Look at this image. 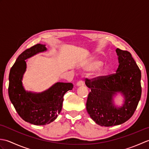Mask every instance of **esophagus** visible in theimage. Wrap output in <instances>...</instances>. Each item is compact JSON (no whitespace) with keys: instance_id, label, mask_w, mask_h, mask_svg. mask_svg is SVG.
Returning <instances> with one entry per match:
<instances>
[{"instance_id":"obj_1","label":"esophagus","mask_w":149,"mask_h":149,"mask_svg":"<svg viewBox=\"0 0 149 149\" xmlns=\"http://www.w3.org/2000/svg\"><path fill=\"white\" fill-rule=\"evenodd\" d=\"M84 85V82L83 81H79L77 83V86H83Z\"/></svg>"}]
</instances>
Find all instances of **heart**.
Listing matches in <instances>:
<instances>
[{"mask_svg":"<svg viewBox=\"0 0 149 149\" xmlns=\"http://www.w3.org/2000/svg\"><path fill=\"white\" fill-rule=\"evenodd\" d=\"M102 65V61H100V59H95L88 63L87 66H86V68L88 70H96L97 69L96 71L93 73V77L95 78L102 77L106 76V75L108 74L109 69L107 67H102L99 68Z\"/></svg>","mask_w":149,"mask_h":149,"instance_id":"obj_1","label":"heart"}]
</instances>
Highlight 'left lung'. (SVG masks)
Returning a JSON list of instances; mask_svg holds the SVG:
<instances>
[{
	"label": "left lung",
	"mask_w": 149,
	"mask_h": 149,
	"mask_svg": "<svg viewBox=\"0 0 149 149\" xmlns=\"http://www.w3.org/2000/svg\"><path fill=\"white\" fill-rule=\"evenodd\" d=\"M119 65L115 74L91 79L85 84L90 88L86 110L98 125L104 127L122 124L133 115L141 95V71L131 54L116 49ZM117 92L125 97L124 105L117 108L112 98Z\"/></svg>",
	"instance_id": "obj_1"
}]
</instances>
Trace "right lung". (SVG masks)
<instances>
[{"instance_id":"obj_1","label":"right lung","mask_w":149,"mask_h":149,"mask_svg":"<svg viewBox=\"0 0 149 149\" xmlns=\"http://www.w3.org/2000/svg\"><path fill=\"white\" fill-rule=\"evenodd\" d=\"M46 50L45 45L40 43L26 49L18 57L9 75L8 93L11 103L22 119L36 125L54 121L61 111L63 96L74 86L70 83H56L42 93L25 90L22 80L26 69V59Z\"/></svg>"}]
</instances>
